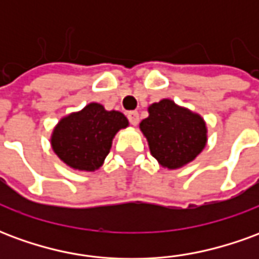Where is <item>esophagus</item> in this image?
I'll return each mask as SVG.
<instances>
[{
    "mask_svg": "<svg viewBox=\"0 0 259 259\" xmlns=\"http://www.w3.org/2000/svg\"><path fill=\"white\" fill-rule=\"evenodd\" d=\"M127 119H129L130 123L136 126L139 123V112L137 111H130V112H127Z\"/></svg>",
    "mask_w": 259,
    "mask_h": 259,
    "instance_id": "34e87169",
    "label": "esophagus"
}]
</instances>
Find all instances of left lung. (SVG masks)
<instances>
[{
	"label": "left lung",
	"instance_id": "obj_1",
	"mask_svg": "<svg viewBox=\"0 0 259 259\" xmlns=\"http://www.w3.org/2000/svg\"><path fill=\"white\" fill-rule=\"evenodd\" d=\"M140 123L152 157L162 166L176 169L191 162L205 147L206 127L201 116L170 100L152 104Z\"/></svg>",
	"mask_w": 259,
	"mask_h": 259
}]
</instances>
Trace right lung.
Wrapping results in <instances>:
<instances>
[{
    "label": "right lung",
    "mask_w": 259,
    "mask_h": 259,
    "mask_svg": "<svg viewBox=\"0 0 259 259\" xmlns=\"http://www.w3.org/2000/svg\"><path fill=\"white\" fill-rule=\"evenodd\" d=\"M127 123L123 113L105 111L102 105L93 102L59 122L51 144L66 165L93 172L101 166L108 155L113 136Z\"/></svg>",
    "instance_id": "add662e5"
}]
</instances>
